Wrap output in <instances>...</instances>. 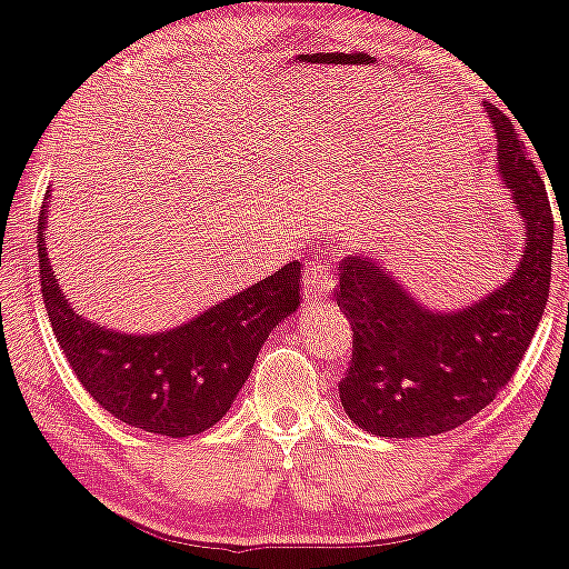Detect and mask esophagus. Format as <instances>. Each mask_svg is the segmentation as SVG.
Listing matches in <instances>:
<instances>
[{"label":"esophagus","mask_w":569,"mask_h":569,"mask_svg":"<svg viewBox=\"0 0 569 569\" xmlns=\"http://www.w3.org/2000/svg\"><path fill=\"white\" fill-rule=\"evenodd\" d=\"M333 287V274L331 269L318 264V261H312V264L305 267V279H302V300L305 302H318L323 300L328 292H331Z\"/></svg>","instance_id":"obj_1"}]
</instances>
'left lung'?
<instances>
[{
  "label": "left lung",
  "instance_id": "left-lung-1",
  "mask_svg": "<svg viewBox=\"0 0 569 569\" xmlns=\"http://www.w3.org/2000/svg\"><path fill=\"white\" fill-rule=\"evenodd\" d=\"M485 112L498 138V174L526 236L513 274L482 300L433 310L382 261H339L336 302L353 331L341 406L375 436L416 439L467 423L508 385L545 316L555 243L547 187L508 114L496 104Z\"/></svg>",
  "mask_w": 569,
  "mask_h": 569
}]
</instances>
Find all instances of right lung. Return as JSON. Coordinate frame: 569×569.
Masks as SVG:
<instances>
[{
	"instance_id": "right-lung-1",
	"label": "right lung",
	"mask_w": 569,
	"mask_h": 569,
	"mask_svg": "<svg viewBox=\"0 0 569 569\" xmlns=\"http://www.w3.org/2000/svg\"><path fill=\"white\" fill-rule=\"evenodd\" d=\"M46 204L38 218L40 287L79 382L107 413L148 433L184 439L216 426L249 380L261 343L298 310L300 261L169 331L120 333L79 316L66 300L46 253Z\"/></svg>"
}]
</instances>
